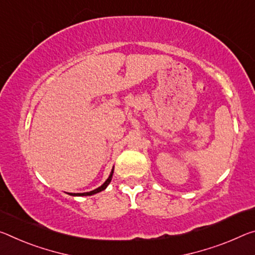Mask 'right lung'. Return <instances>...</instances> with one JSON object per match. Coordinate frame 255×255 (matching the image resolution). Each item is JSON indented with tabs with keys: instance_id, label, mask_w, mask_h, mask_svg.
Instances as JSON below:
<instances>
[{
	"instance_id": "right-lung-1",
	"label": "right lung",
	"mask_w": 255,
	"mask_h": 255,
	"mask_svg": "<svg viewBox=\"0 0 255 255\" xmlns=\"http://www.w3.org/2000/svg\"><path fill=\"white\" fill-rule=\"evenodd\" d=\"M112 175H113V168H112V170H111V172H110V176L108 177V179L104 181V183L100 186V187H98L96 189H94V191H91V192H86V193H69V195H71V196H91V195H94V194H96V193H100V192H102V191H104V189H106L107 187H108V185L110 184V181H111V179H112Z\"/></svg>"
}]
</instances>
